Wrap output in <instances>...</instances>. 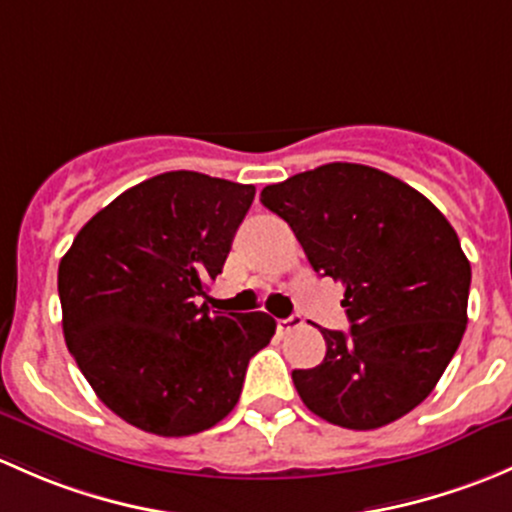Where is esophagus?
Here are the masks:
<instances>
[{"label":"esophagus","mask_w":512,"mask_h":512,"mask_svg":"<svg viewBox=\"0 0 512 512\" xmlns=\"http://www.w3.org/2000/svg\"><path fill=\"white\" fill-rule=\"evenodd\" d=\"M300 325H303V320H300L298 315H291V318H281V320H276V330H278V335H288V333H291V330L300 328Z\"/></svg>","instance_id":"obj_1"}]
</instances>
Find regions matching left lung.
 <instances>
[{"label":"left lung","instance_id":"left-lung-1","mask_svg":"<svg viewBox=\"0 0 512 512\" xmlns=\"http://www.w3.org/2000/svg\"><path fill=\"white\" fill-rule=\"evenodd\" d=\"M315 273L342 281L350 333L323 330V362L293 370L305 407L345 429H379L419 407L461 345L471 263L453 226L402 179L330 162L268 184Z\"/></svg>","mask_w":512,"mask_h":512}]
</instances>
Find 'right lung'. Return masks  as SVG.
<instances>
[{
    "instance_id": "obj_1",
    "label": "right lung",
    "mask_w": 512,
    "mask_h": 512,
    "mask_svg": "<svg viewBox=\"0 0 512 512\" xmlns=\"http://www.w3.org/2000/svg\"><path fill=\"white\" fill-rule=\"evenodd\" d=\"M254 184L165 172L88 221L59 263L63 337L100 402L157 436L219 424L271 342L268 313L197 305L224 268Z\"/></svg>"
}]
</instances>
